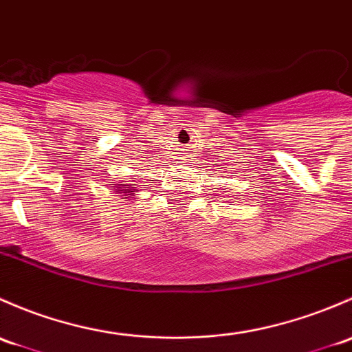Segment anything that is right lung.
<instances>
[{"label": "right lung", "mask_w": 352, "mask_h": 352, "mask_svg": "<svg viewBox=\"0 0 352 352\" xmlns=\"http://www.w3.org/2000/svg\"><path fill=\"white\" fill-rule=\"evenodd\" d=\"M133 190H135V184H129L123 181V184H118L117 193H122V197H125V198H132Z\"/></svg>", "instance_id": "obj_1"}]
</instances>
